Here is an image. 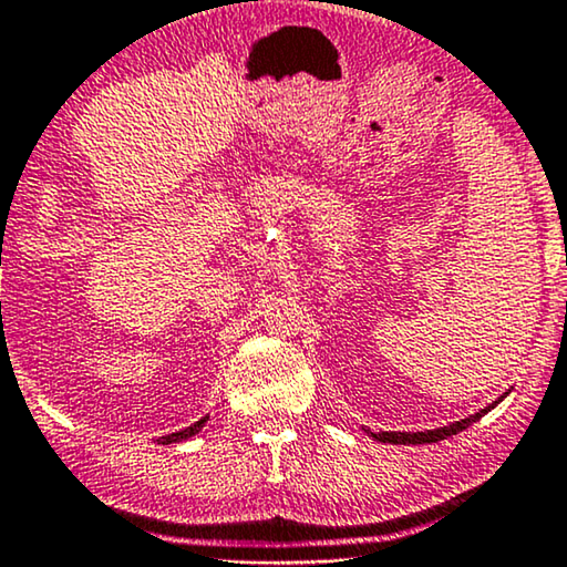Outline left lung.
<instances>
[{
    "label": "left lung",
    "instance_id": "1",
    "mask_svg": "<svg viewBox=\"0 0 567 567\" xmlns=\"http://www.w3.org/2000/svg\"><path fill=\"white\" fill-rule=\"evenodd\" d=\"M505 394H508V391H505ZM505 394H503V396H505ZM503 396L497 399V402H503ZM497 402L485 406V410L470 414V417H464V420H458V422H451V425H446V427L425 430V433H394V430H381V433H371V430H365V433L371 435L373 441H379V443H394V446H396V443H399V446H410V443H437V441H443V437H451V435L462 433V430H466L470 425H474V422H477L480 417H485V414H487L489 410H493V406H495Z\"/></svg>",
    "mask_w": 567,
    "mask_h": 567
}]
</instances>
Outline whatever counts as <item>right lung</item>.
<instances>
[{
    "mask_svg": "<svg viewBox=\"0 0 567 567\" xmlns=\"http://www.w3.org/2000/svg\"><path fill=\"white\" fill-rule=\"evenodd\" d=\"M209 417H202V420H196L194 425H188V427H184V430H176V433H168V435H163L161 441L157 443H163V446H173V443H181V441H188V437H194L196 433H202V427H205V422H207Z\"/></svg>",
    "mask_w": 567,
    "mask_h": 567,
    "instance_id": "add662e5",
    "label": "right lung"
}]
</instances>
